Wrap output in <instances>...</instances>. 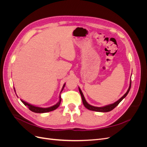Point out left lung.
Returning <instances> with one entry per match:
<instances>
[{
  "label": "left lung",
  "instance_id": "8db88e82",
  "mask_svg": "<svg viewBox=\"0 0 147 147\" xmlns=\"http://www.w3.org/2000/svg\"><path fill=\"white\" fill-rule=\"evenodd\" d=\"M131 82H130V84H129V87L128 90L127 91V92L125 93V94H124L123 96H122L121 98H120L118 100H117V102H115V103L112 104H110L108 105H106V106H104V107H94V106H92L89 104L88 102H86V100L84 99V97L83 94V92L82 91V90H80V88H78L79 89V91L80 93L81 96H82V101H83V104L84 105V106L85 107L86 109H88V110H90L92 111H96V112H110V111L112 110L113 109H115L116 107L119 104V102H121L124 97H125L127 94L128 92H129V90L131 89Z\"/></svg>",
  "mask_w": 147,
  "mask_h": 147
}]
</instances>
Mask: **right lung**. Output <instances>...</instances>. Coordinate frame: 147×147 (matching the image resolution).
Wrapping results in <instances>:
<instances>
[{
    "label": "right lung",
    "mask_w": 147,
    "mask_h": 147,
    "mask_svg": "<svg viewBox=\"0 0 147 147\" xmlns=\"http://www.w3.org/2000/svg\"><path fill=\"white\" fill-rule=\"evenodd\" d=\"M65 84H64L63 85V88H62V90L61 91L63 90V89L65 86ZM15 90V89H14ZM21 101L23 102V103L26 105V106H28V107L29 108V109L32 111V112H35V113H46V112H51V111H53L55 109H56L59 106L60 104H61V96L59 97V102H57V103L56 104H55V105H53L52 107H48V108H42V107H36V106H34L33 105H31L30 104H28V102H26L23 100L21 99Z\"/></svg>",
    "instance_id": "right-lung-1"
}]
</instances>
